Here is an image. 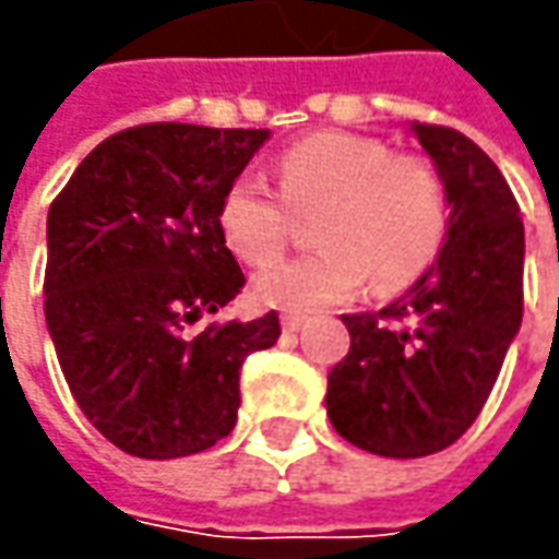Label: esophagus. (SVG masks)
Masks as SVG:
<instances>
[{"label":"esophagus","instance_id":"34e87169","mask_svg":"<svg viewBox=\"0 0 559 559\" xmlns=\"http://www.w3.org/2000/svg\"><path fill=\"white\" fill-rule=\"evenodd\" d=\"M280 323H283V330H286V333H298V330L308 323V317H305V313H283V317H280Z\"/></svg>","mask_w":559,"mask_h":559}]
</instances>
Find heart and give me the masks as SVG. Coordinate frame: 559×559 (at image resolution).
<instances>
[{"label": "heart", "mask_w": 559, "mask_h": 559, "mask_svg": "<svg viewBox=\"0 0 559 559\" xmlns=\"http://www.w3.org/2000/svg\"><path fill=\"white\" fill-rule=\"evenodd\" d=\"M280 192L254 174H239L217 204L226 248L267 267L292 236V211L317 214V251L280 261L258 276V298L286 311L335 305L373 276L379 292H397L439 258L451 202L432 158L395 152L379 136L323 130L276 158ZM284 199L280 200L278 195Z\"/></svg>", "instance_id": "b5f03b06"}]
</instances>
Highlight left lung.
Instances as JSON below:
<instances>
[{
	"mask_svg": "<svg viewBox=\"0 0 559 559\" xmlns=\"http://www.w3.org/2000/svg\"><path fill=\"white\" fill-rule=\"evenodd\" d=\"M444 177L439 261L376 313H345L352 348L330 373L335 432L379 457L444 451L476 423L523 323L526 236L504 174L461 130L414 123Z\"/></svg>",
	"mask_w": 559,
	"mask_h": 559,
	"instance_id": "1",
	"label": "left lung"
}]
</instances>
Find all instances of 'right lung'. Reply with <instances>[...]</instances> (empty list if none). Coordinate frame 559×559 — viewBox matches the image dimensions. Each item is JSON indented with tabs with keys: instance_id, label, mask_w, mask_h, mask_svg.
Wrapping results in <instances>:
<instances>
[{
	"instance_id": "1",
	"label": "right lung",
	"mask_w": 559,
	"mask_h": 559,
	"mask_svg": "<svg viewBox=\"0 0 559 559\" xmlns=\"http://www.w3.org/2000/svg\"><path fill=\"white\" fill-rule=\"evenodd\" d=\"M264 140L177 120L130 127L98 142L49 207L55 355L86 419L133 457H186L229 436L246 357L280 338L276 311L192 333L246 286L217 204Z\"/></svg>"
}]
</instances>
